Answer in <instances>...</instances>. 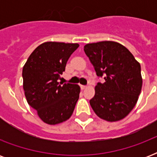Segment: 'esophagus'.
<instances>
[{
    "mask_svg": "<svg viewBox=\"0 0 157 157\" xmlns=\"http://www.w3.org/2000/svg\"><path fill=\"white\" fill-rule=\"evenodd\" d=\"M81 90H86V89L87 88V86H81Z\"/></svg>",
    "mask_w": 157,
    "mask_h": 157,
    "instance_id": "1",
    "label": "esophagus"
}]
</instances>
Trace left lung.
<instances>
[{
	"label": "left lung",
	"instance_id": "8db88e82",
	"mask_svg": "<svg viewBox=\"0 0 157 157\" xmlns=\"http://www.w3.org/2000/svg\"><path fill=\"white\" fill-rule=\"evenodd\" d=\"M84 51L97 76H105V82L97 84L95 94L90 100L94 112L107 121L124 119L136 105L141 93L140 63L127 48L116 41L87 44Z\"/></svg>",
	"mask_w": 157,
	"mask_h": 157
}]
</instances>
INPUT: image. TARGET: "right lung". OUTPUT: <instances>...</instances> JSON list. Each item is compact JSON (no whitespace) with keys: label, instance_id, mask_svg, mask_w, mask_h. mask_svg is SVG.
<instances>
[{"label":"right lung","instance_id":"add662e5","mask_svg":"<svg viewBox=\"0 0 157 157\" xmlns=\"http://www.w3.org/2000/svg\"><path fill=\"white\" fill-rule=\"evenodd\" d=\"M77 43L48 41L36 48L23 67V87L28 104L48 124L68 120L78 101V85L59 83Z\"/></svg>","mask_w":157,"mask_h":157}]
</instances>
